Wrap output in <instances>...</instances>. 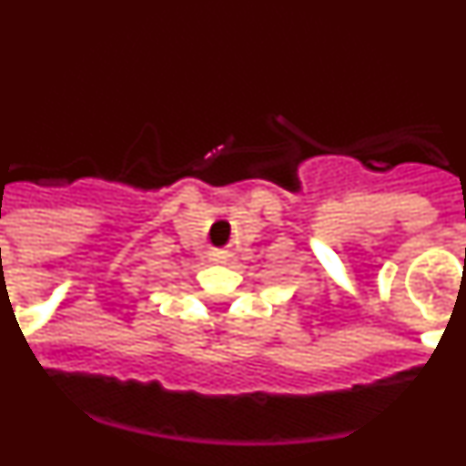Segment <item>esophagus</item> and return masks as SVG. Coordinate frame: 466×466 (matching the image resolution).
<instances>
[{
    "label": "esophagus",
    "mask_w": 466,
    "mask_h": 466,
    "mask_svg": "<svg viewBox=\"0 0 466 466\" xmlns=\"http://www.w3.org/2000/svg\"><path fill=\"white\" fill-rule=\"evenodd\" d=\"M226 258H228V254H226V252L212 254V261H217V263H226Z\"/></svg>",
    "instance_id": "obj_1"
}]
</instances>
